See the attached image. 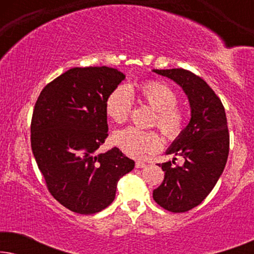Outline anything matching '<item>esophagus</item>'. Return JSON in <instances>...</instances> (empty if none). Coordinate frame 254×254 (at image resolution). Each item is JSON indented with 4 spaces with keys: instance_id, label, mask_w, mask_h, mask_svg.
<instances>
[{
    "instance_id": "esophagus-1",
    "label": "esophagus",
    "mask_w": 254,
    "mask_h": 254,
    "mask_svg": "<svg viewBox=\"0 0 254 254\" xmlns=\"http://www.w3.org/2000/svg\"><path fill=\"white\" fill-rule=\"evenodd\" d=\"M144 166H145V163H143V162H141V161L135 162V168L141 169V168H144Z\"/></svg>"
}]
</instances>
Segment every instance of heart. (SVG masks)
Returning <instances> with one entry per match:
<instances>
[{"label": "heart", "mask_w": 254, "mask_h": 254, "mask_svg": "<svg viewBox=\"0 0 254 254\" xmlns=\"http://www.w3.org/2000/svg\"><path fill=\"white\" fill-rule=\"evenodd\" d=\"M137 96L142 102L156 110L152 124L156 125L169 141H175L183 134L187 114L178 103V95L164 82L149 79L136 85ZM133 86L119 85L112 90L105 102V111L110 119L124 124L130 116L133 107ZM113 142L121 151L130 157H141L155 152L162 147V138L157 131L127 127L113 134Z\"/></svg>", "instance_id": "b5f03b06"}]
</instances>
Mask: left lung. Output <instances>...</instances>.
Returning <instances> with one entry per match:
<instances>
[{
  "label": "left lung",
  "mask_w": 254,
  "mask_h": 254,
  "mask_svg": "<svg viewBox=\"0 0 254 254\" xmlns=\"http://www.w3.org/2000/svg\"><path fill=\"white\" fill-rule=\"evenodd\" d=\"M182 86L190 105V120L166 154L185 159L184 165L158 164L164 179L152 196L172 213H185L199 206L216 185L229 155V130L224 106L213 89L186 69H154Z\"/></svg>",
  "instance_id": "1"
}]
</instances>
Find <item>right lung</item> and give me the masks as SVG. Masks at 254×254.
Returning <instances> with one entry per match:
<instances>
[{"label":"right lung","mask_w":254,"mask_h":254,"mask_svg":"<svg viewBox=\"0 0 254 254\" xmlns=\"http://www.w3.org/2000/svg\"><path fill=\"white\" fill-rule=\"evenodd\" d=\"M125 79L110 67L71 68L45 86L31 120V148L47 190L77 214L105 209L133 159L118 148L96 150L107 137L105 102Z\"/></svg>","instance_id":"obj_1"}]
</instances>
